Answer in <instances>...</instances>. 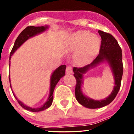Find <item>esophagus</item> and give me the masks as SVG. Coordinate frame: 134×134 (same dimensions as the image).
<instances>
[{
  "instance_id": "esophagus-1",
  "label": "esophagus",
  "mask_w": 134,
  "mask_h": 134,
  "mask_svg": "<svg viewBox=\"0 0 134 134\" xmlns=\"http://www.w3.org/2000/svg\"><path fill=\"white\" fill-rule=\"evenodd\" d=\"M66 72L67 74H70V73L72 72V67L70 66H68L66 67Z\"/></svg>"
}]
</instances>
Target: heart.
I'll list each match as a JSON object with an SVG mask.
<instances>
[{"label": "heart", "instance_id": "b5f03b06", "mask_svg": "<svg viewBox=\"0 0 134 134\" xmlns=\"http://www.w3.org/2000/svg\"><path fill=\"white\" fill-rule=\"evenodd\" d=\"M99 47V40L98 36L85 31H78L69 37L66 51L68 52L78 51L77 58L79 61L86 62L96 55Z\"/></svg>", "mask_w": 134, "mask_h": 134}]
</instances>
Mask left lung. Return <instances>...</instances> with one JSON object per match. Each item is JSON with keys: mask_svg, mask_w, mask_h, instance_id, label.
<instances>
[{"mask_svg": "<svg viewBox=\"0 0 134 134\" xmlns=\"http://www.w3.org/2000/svg\"><path fill=\"white\" fill-rule=\"evenodd\" d=\"M101 36L99 54L90 64L82 68L74 67L73 71L74 76L76 79L75 88V95L77 101L84 107L90 109H98L108 105L113 100L118 94L121 87V79L123 73V64L122 60V51L116 40L109 33L99 30ZM107 60L111 66L114 76L115 85L111 95L105 100L94 101L84 96L81 91L83 74L88 70L90 67L96 65L104 60Z\"/></svg>", "mask_w": 134, "mask_h": 134, "instance_id": "8db88e82", "label": "left lung"}]
</instances>
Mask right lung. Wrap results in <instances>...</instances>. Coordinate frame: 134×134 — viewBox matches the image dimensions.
Masks as SVG:
<instances>
[{"label": "right lung", "mask_w": 134, "mask_h": 134, "mask_svg": "<svg viewBox=\"0 0 134 134\" xmlns=\"http://www.w3.org/2000/svg\"><path fill=\"white\" fill-rule=\"evenodd\" d=\"M47 28V27H34V26H28L25 28L24 30H23L21 32V34H19V35L18 36L17 39L16 40L15 42H14V46L13 47L12 50L10 52V58H11V57L13 55V54L15 52V51L17 50L18 48L21 46L22 44L26 41L27 40H28L29 38L32 37V36L35 35L40 34L43 31H44ZM66 65H63L60 66L52 73V76H51V90H50V94H49V98L47 99V102L44 104L43 106H41V107L38 108H31L29 107H27L25 105H24L23 103H22L21 101H19V100L16 98L14 94H13L14 96L15 97L16 100H18V103L19 104V105L21 106L22 107L25 109L27 110L33 111V112H36V111H40L44 110L47 109L51 105V104L52 103L53 101V93H54V90L55 89V87L57 85V83H58V82L59 81L60 78L62 77L65 74V69H66ZM9 80L10 82V74H9ZM10 87H12L10 83Z\"/></svg>", "instance_id": "right-lung-1"}]
</instances>
